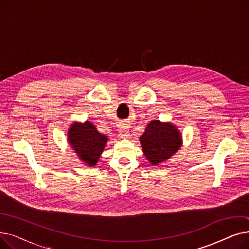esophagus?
Segmentation results:
<instances>
[{
	"instance_id": "obj_1",
	"label": "esophagus",
	"mask_w": 249,
	"mask_h": 249,
	"mask_svg": "<svg viewBox=\"0 0 249 249\" xmlns=\"http://www.w3.org/2000/svg\"><path fill=\"white\" fill-rule=\"evenodd\" d=\"M118 132H119V136L121 138H126L129 136V127L127 126V124L122 123L119 127V130H118Z\"/></svg>"
}]
</instances>
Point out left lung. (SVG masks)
Instances as JSON below:
<instances>
[{
    "label": "left lung",
    "mask_w": 249,
    "mask_h": 249,
    "mask_svg": "<svg viewBox=\"0 0 249 249\" xmlns=\"http://www.w3.org/2000/svg\"><path fill=\"white\" fill-rule=\"evenodd\" d=\"M139 141L147 160L152 165H160L179 150L182 135L172 122L152 120L146 125Z\"/></svg>",
    "instance_id": "obj_1"
}]
</instances>
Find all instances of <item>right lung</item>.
<instances>
[{
  "mask_svg": "<svg viewBox=\"0 0 249 249\" xmlns=\"http://www.w3.org/2000/svg\"><path fill=\"white\" fill-rule=\"evenodd\" d=\"M109 137L101 134L90 121L73 122L68 130V143L80 160L89 167L96 166Z\"/></svg>",
  "mask_w": 249,
  "mask_h": 249,
  "instance_id": "obj_1",
  "label": "right lung"
}]
</instances>
